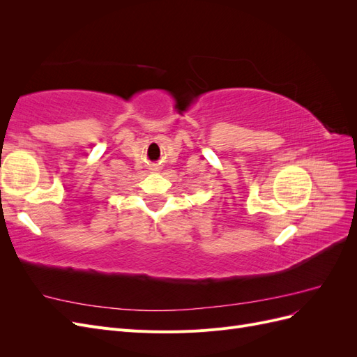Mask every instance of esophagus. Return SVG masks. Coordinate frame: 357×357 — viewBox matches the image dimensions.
I'll use <instances>...</instances> for the list:
<instances>
[{
  "label": "esophagus",
  "instance_id": "34e87169",
  "mask_svg": "<svg viewBox=\"0 0 357 357\" xmlns=\"http://www.w3.org/2000/svg\"><path fill=\"white\" fill-rule=\"evenodd\" d=\"M152 171H158V168H152Z\"/></svg>",
  "mask_w": 357,
  "mask_h": 357
}]
</instances>
